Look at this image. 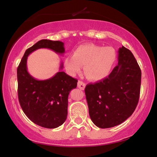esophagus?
Wrapping results in <instances>:
<instances>
[{
	"instance_id": "obj_1",
	"label": "esophagus",
	"mask_w": 157,
	"mask_h": 157,
	"mask_svg": "<svg viewBox=\"0 0 157 157\" xmlns=\"http://www.w3.org/2000/svg\"><path fill=\"white\" fill-rule=\"evenodd\" d=\"M78 87L81 90H84L85 87H86V83H83V81H78Z\"/></svg>"
}]
</instances>
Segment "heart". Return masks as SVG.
I'll use <instances>...</instances> for the list:
<instances>
[{
    "label": "heart",
    "instance_id": "heart-1",
    "mask_svg": "<svg viewBox=\"0 0 157 157\" xmlns=\"http://www.w3.org/2000/svg\"><path fill=\"white\" fill-rule=\"evenodd\" d=\"M117 55L114 48L94 44L78 46L73 56L64 60V66L71 75L80 72L84 66V74L91 81H101L106 78L114 68Z\"/></svg>",
    "mask_w": 157,
    "mask_h": 157
}]
</instances>
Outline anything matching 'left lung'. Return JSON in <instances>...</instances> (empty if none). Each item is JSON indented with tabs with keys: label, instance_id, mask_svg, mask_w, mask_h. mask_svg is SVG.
I'll return each instance as SVG.
<instances>
[{
	"label": "left lung",
	"instance_id": "left-lung-1",
	"mask_svg": "<svg viewBox=\"0 0 157 157\" xmlns=\"http://www.w3.org/2000/svg\"><path fill=\"white\" fill-rule=\"evenodd\" d=\"M141 72L134 55L122 46L118 65L108 77L85 88L91 121L98 127L119 125L131 117L138 104Z\"/></svg>",
	"mask_w": 157,
	"mask_h": 157
}]
</instances>
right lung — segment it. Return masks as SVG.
Here are the masks:
<instances>
[{"mask_svg": "<svg viewBox=\"0 0 157 157\" xmlns=\"http://www.w3.org/2000/svg\"><path fill=\"white\" fill-rule=\"evenodd\" d=\"M39 48H48L59 54L65 53L64 44L59 40L43 39L28 48L17 68L18 95L20 105L28 118L37 125L54 128L65 122L68 115V94L76 88L78 81L62 71L46 80H37L27 71L30 53Z\"/></svg>", "mask_w": 157, "mask_h": 157, "instance_id": "right-lung-1", "label": "right lung"}]
</instances>
